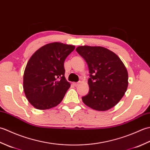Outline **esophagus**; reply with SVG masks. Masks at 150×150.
<instances>
[{"instance_id":"34e87169","label":"esophagus","mask_w":150,"mask_h":150,"mask_svg":"<svg viewBox=\"0 0 150 150\" xmlns=\"http://www.w3.org/2000/svg\"><path fill=\"white\" fill-rule=\"evenodd\" d=\"M79 84V82H73V85L75 86H77Z\"/></svg>"}]
</instances>
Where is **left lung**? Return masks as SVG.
<instances>
[{"mask_svg": "<svg viewBox=\"0 0 150 150\" xmlns=\"http://www.w3.org/2000/svg\"><path fill=\"white\" fill-rule=\"evenodd\" d=\"M77 52L86 62L90 91L83 103L95 110L106 111L124 96L128 85V71L115 53L100 46H79Z\"/></svg>", "mask_w": 150, "mask_h": 150, "instance_id": "8db88e82", "label": "left lung"}]
</instances>
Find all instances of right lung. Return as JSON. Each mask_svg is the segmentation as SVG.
Listing matches in <instances>:
<instances>
[{
    "label": "right lung",
    "instance_id": "obj_1",
    "mask_svg": "<svg viewBox=\"0 0 150 150\" xmlns=\"http://www.w3.org/2000/svg\"><path fill=\"white\" fill-rule=\"evenodd\" d=\"M74 49V46L60 42L47 44L28 60L23 88L27 99L37 109H50L62 100L70 87L64 77V62Z\"/></svg>",
    "mask_w": 150,
    "mask_h": 150
}]
</instances>
